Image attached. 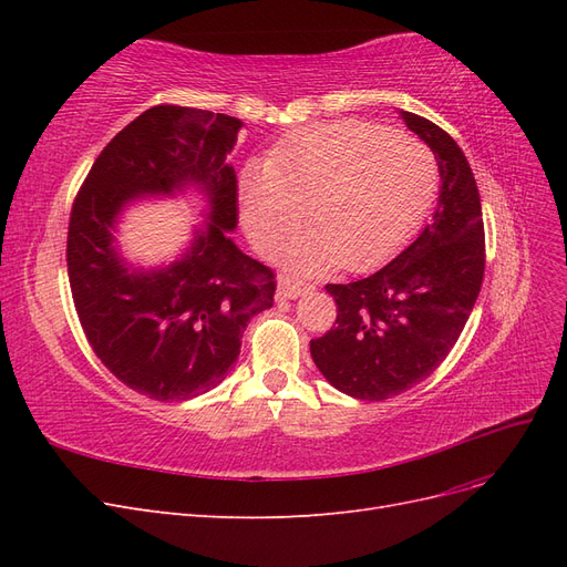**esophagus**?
Here are the masks:
<instances>
[{
  "label": "esophagus",
  "instance_id": "esophagus-1",
  "mask_svg": "<svg viewBox=\"0 0 567 567\" xmlns=\"http://www.w3.org/2000/svg\"><path fill=\"white\" fill-rule=\"evenodd\" d=\"M310 290H315L312 284L307 281H298V279H290V277H281L279 279V296L281 298H288V300H296L305 293H310Z\"/></svg>",
  "mask_w": 567,
  "mask_h": 567
}]
</instances>
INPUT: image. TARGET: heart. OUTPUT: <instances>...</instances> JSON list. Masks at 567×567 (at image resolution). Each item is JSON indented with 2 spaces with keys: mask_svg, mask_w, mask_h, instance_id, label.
<instances>
[{
  "mask_svg": "<svg viewBox=\"0 0 567 567\" xmlns=\"http://www.w3.org/2000/svg\"><path fill=\"white\" fill-rule=\"evenodd\" d=\"M435 194V161L404 132L342 120L305 130L250 161L238 177V210L257 252H274L307 213L312 231L288 262L310 271L333 257L364 269L414 231ZM311 210L305 212L303 205Z\"/></svg>",
  "mask_w": 567,
  "mask_h": 567,
  "instance_id": "b5f03b06",
  "label": "heart"
}]
</instances>
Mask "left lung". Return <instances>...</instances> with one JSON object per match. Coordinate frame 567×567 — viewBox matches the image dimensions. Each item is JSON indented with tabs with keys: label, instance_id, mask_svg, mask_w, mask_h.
<instances>
[{
	"label": "left lung",
	"instance_id": "1",
	"mask_svg": "<svg viewBox=\"0 0 567 567\" xmlns=\"http://www.w3.org/2000/svg\"><path fill=\"white\" fill-rule=\"evenodd\" d=\"M400 115L435 153L442 186L433 221L371 277L326 284L338 317L310 342L323 379L369 402L414 388L447 359L485 277L483 208L466 156L431 120Z\"/></svg>",
	"mask_w": 567,
	"mask_h": 567
}]
</instances>
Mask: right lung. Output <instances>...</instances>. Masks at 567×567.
<instances>
[{"label":"right lung","instance_id":"1","mask_svg":"<svg viewBox=\"0 0 567 567\" xmlns=\"http://www.w3.org/2000/svg\"><path fill=\"white\" fill-rule=\"evenodd\" d=\"M241 120L161 104L117 132L82 182L68 225V281L94 354L120 383L184 402L227 379L248 321L274 305L277 279L229 238L238 221L227 156ZM200 183L212 221L165 270H130L114 250V219L136 195Z\"/></svg>","mask_w":567,"mask_h":567}]
</instances>
